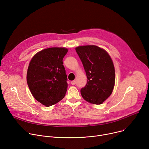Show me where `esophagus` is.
Wrapping results in <instances>:
<instances>
[{
    "mask_svg": "<svg viewBox=\"0 0 149 149\" xmlns=\"http://www.w3.org/2000/svg\"><path fill=\"white\" fill-rule=\"evenodd\" d=\"M71 83V84H72V85H73V86H74V85H75V81L74 80V81H72Z\"/></svg>",
    "mask_w": 149,
    "mask_h": 149,
    "instance_id": "1",
    "label": "esophagus"
}]
</instances>
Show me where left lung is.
<instances>
[{
	"label": "left lung",
	"mask_w": 149,
	"mask_h": 149,
	"mask_svg": "<svg viewBox=\"0 0 149 149\" xmlns=\"http://www.w3.org/2000/svg\"><path fill=\"white\" fill-rule=\"evenodd\" d=\"M76 52L86 72L87 82L81 89L87 102L100 104L112 93L115 81V68L106 50L94 45L78 46Z\"/></svg>",
	"instance_id": "8db88e82"
}]
</instances>
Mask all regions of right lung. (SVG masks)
<instances>
[{"label": "right lung", "instance_id": "add662e5", "mask_svg": "<svg viewBox=\"0 0 149 149\" xmlns=\"http://www.w3.org/2000/svg\"><path fill=\"white\" fill-rule=\"evenodd\" d=\"M68 52L64 47H51L37 53L31 59L26 81L33 97L49 107L61 100L67 90V76L63 58Z\"/></svg>", "mask_w": 149, "mask_h": 149}]
</instances>
